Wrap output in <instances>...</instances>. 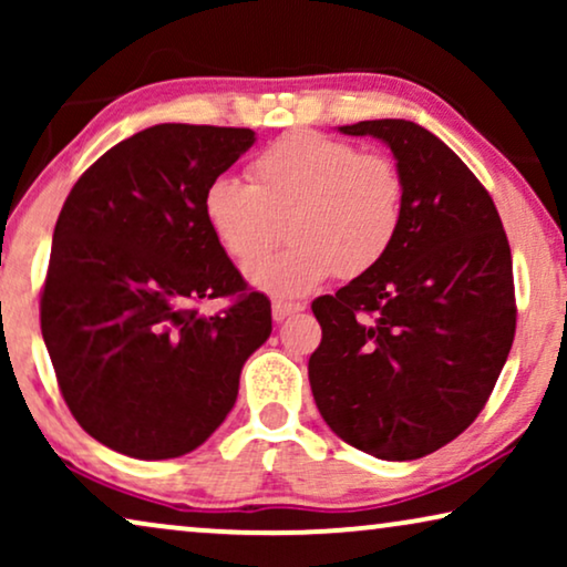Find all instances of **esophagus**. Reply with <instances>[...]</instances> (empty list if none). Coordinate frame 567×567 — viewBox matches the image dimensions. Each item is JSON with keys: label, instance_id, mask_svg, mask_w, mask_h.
<instances>
[{"label": "esophagus", "instance_id": "esophagus-1", "mask_svg": "<svg viewBox=\"0 0 567 567\" xmlns=\"http://www.w3.org/2000/svg\"><path fill=\"white\" fill-rule=\"evenodd\" d=\"M301 305H291V301H274V320L276 322H284V320H289L291 315H297V312H301Z\"/></svg>", "mask_w": 567, "mask_h": 567}]
</instances>
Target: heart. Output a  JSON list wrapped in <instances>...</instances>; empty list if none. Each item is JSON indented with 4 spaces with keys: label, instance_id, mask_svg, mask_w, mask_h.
<instances>
[{
    "label": "heart",
    "instance_id": "b5f03b06",
    "mask_svg": "<svg viewBox=\"0 0 567 567\" xmlns=\"http://www.w3.org/2000/svg\"><path fill=\"white\" fill-rule=\"evenodd\" d=\"M247 177L250 185L214 177L200 208L216 243L243 268L272 249L287 221L292 245L247 270L274 297H305L336 274H369L405 224L408 183L398 162L320 131L278 136L247 165Z\"/></svg>",
    "mask_w": 567,
    "mask_h": 567
}]
</instances>
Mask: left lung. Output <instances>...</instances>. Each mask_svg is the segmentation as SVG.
I'll return each mask as SVG.
<instances>
[{"instance_id": "left-lung-1", "label": "left lung", "mask_w": 567, "mask_h": 567, "mask_svg": "<svg viewBox=\"0 0 567 567\" xmlns=\"http://www.w3.org/2000/svg\"><path fill=\"white\" fill-rule=\"evenodd\" d=\"M340 131L390 146L408 206L390 255L312 301L322 340L309 384L346 444L377 460H421L475 421L508 359L511 247L491 193L431 131L402 118Z\"/></svg>"}]
</instances>
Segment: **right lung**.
Returning a JSON list of instances; mask_svg holds the SVG:
<instances>
[{"mask_svg": "<svg viewBox=\"0 0 567 567\" xmlns=\"http://www.w3.org/2000/svg\"><path fill=\"white\" fill-rule=\"evenodd\" d=\"M252 144L250 128L159 123L107 150L64 200L41 332L76 423L113 452L173 460L204 444L270 336V301L247 291L200 208ZM219 296L227 310L197 312Z\"/></svg>", "mask_w": 567, "mask_h": 567, "instance_id": "1", "label": "right lung"}]
</instances>
